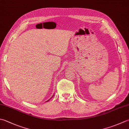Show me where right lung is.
<instances>
[{
  "mask_svg": "<svg viewBox=\"0 0 129 129\" xmlns=\"http://www.w3.org/2000/svg\"><path fill=\"white\" fill-rule=\"evenodd\" d=\"M48 101H49V100H48ZM47 101H46V102H47Z\"/></svg>",
  "mask_w": 129,
  "mask_h": 129,
  "instance_id": "right-lung-1",
  "label": "right lung"
}]
</instances>
